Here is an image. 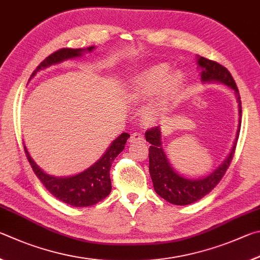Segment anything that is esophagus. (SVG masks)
I'll return each mask as SVG.
<instances>
[{"instance_id": "obj_1", "label": "esophagus", "mask_w": 260, "mask_h": 260, "mask_svg": "<svg viewBox=\"0 0 260 260\" xmlns=\"http://www.w3.org/2000/svg\"><path fill=\"white\" fill-rule=\"evenodd\" d=\"M130 143H144L145 142V137L143 134L140 133H134L131 134L130 138H129Z\"/></svg>"}]
</instances>
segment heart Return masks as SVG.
I'll list each match as a JSON object with an SVG mask.
<instances>
[{
  "label": "heart",
  "instance_id": "b5f03b06",
  "mask_svg": "<svg viewBox=\"0 0 260 260\" xmlns=\"http://www.w3.org/2000/svg\"><path fill=\"white\" fill-rule=\"evenodd\" d=\"M167 75L168 67L163 65L151 67L136 76L127 89V95L137 102L148 99L158 92L146 111L148 120H153L160 115L166 107L167 102L176 92L180 84L181 75L179 73H174L169 77H167Z\"/></svg>",
  "mask_w": 260,
  "mask_h": 260
}]
</instances>
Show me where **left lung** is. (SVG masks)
Returning <instances> with one entry per match:
<instances>
[{
    "label": "left lung",
    "mask_w": 260,
    "mask_h": 260,
    "mask_svg": "<svg viewBox=\"0 0 260 260\" xmlns=\"http://www.w3.org/2000/svg\"><path fill=\"white\" fill-rule=\"evenodd\" d=\"M198 63L199 66L203 68L201 74L202 81H219L221 83L229 85L230 88L235 91L236 98H238L239 103L240 123L238 135H236L233 148H232L229 157L210 176L206 177V178L195 180L184 178V177L176 174L174 169L170 167L161 147L160 127L155 126L147 129L146 133H145V137H146L147 142L151 144L148 149L149 175H151L154 189H155V192L162 199H165L166 201L172 204H176V206H187V204L197 202L203 197H206L207 194L210 193L216 187L218 183H219L222 177L226 174L232 160H233L241 129V117H242V115H241L242 114L241 97L238 86H236L235 81L230 71L217 61L210 60V59H207L204 57L199 58Z\"/></svg>",
    "instance_id": "8db88e82"
}]
</instances>
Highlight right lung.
<instances>
[{
	"instance_id": "add662e5",
	"label": "right lung",
	"mask_w": 260,
	"mask_h": 260,
	"mask_svg": "<svg viewBox=\"0 0 260 260\" xmlns=\"http://www.w3.org/2000/svg\"><path fill=\"white\" fill-rule=\"evenodd\" d=\"M92 49L93 47L88 48L89 51ZM81 49H59L45 58L36 67V70L30 76H34L36 72L52 65V63L81 56ZM127 138H129V134H122L120 137L114 140L107 149V152L104 154V156L95 162L92 167H90L88 170H85L80 175L68 177V178H56V177L47 175L31 160L26 147L25 153L34 174L38 176V178L42 181L44 187L54 198L63 203L70 204L72 207H90L100 202L111 193L112 183L111 177H109V170H111L113 161L124 148Z\"/></svg>"
}]
</instances>
